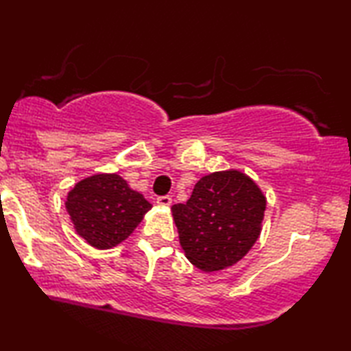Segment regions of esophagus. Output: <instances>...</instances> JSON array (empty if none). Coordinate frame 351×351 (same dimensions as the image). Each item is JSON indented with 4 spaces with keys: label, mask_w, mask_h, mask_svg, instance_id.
Here are the masks:
<instances>
[{
    "label": "esophagus",
    "mask_w": 351,
    "mask_h": 351,
    "mask_svg": "<svg viewBox=\"0 0 351 351\" xmlns=\"http://www.w3.org/2000/svg\"><path fill=\"white\" fill-rule=\"evenodd\" d=\"M156 203L160 206H170L171 204V197L170 195H164V197H158Z\"/></svg>",
    "instance_id": "esophagus-1"
}]
</instances>
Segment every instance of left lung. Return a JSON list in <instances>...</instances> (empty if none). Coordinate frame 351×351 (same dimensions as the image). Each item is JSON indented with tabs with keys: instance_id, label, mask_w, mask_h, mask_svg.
I'll return each mask as SVG.
<instances>
[{
	"instance_id": "1",
	"label": "left lung",
	"mask_w": 351,
	"mask_h": 351,
	"mask_svg": "<svg viewBox=\"0 0 351 351\" xmlns=\"http://www.w3.org/2000/svg\"><path fill=\"white\" fill-rule=\"evenodd\" d=\"M265 197L237 170L199 180L187 202L171 206L187 259L204 271L226 269L245 256L261 234Z\"/></svg>"
}]
</instances>
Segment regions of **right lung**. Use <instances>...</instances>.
<instances>
[{"label":"right lung","mask_w":351,"mask_h":351,"mask_svg":"<svg viewBox=\"0 0 351 351\" xmlns=\"http://www.w3.org/2000/svg\"><path fill=\"white\" fill-rule=\"evenodd\" d=\"M75 230L98 250L112 248L136 230L152 204L115 173L88 176L69 192L65 202Z\"/></svg>","instance_id":"add662e5"}]
</instances>
